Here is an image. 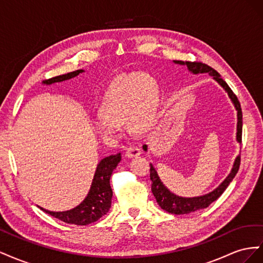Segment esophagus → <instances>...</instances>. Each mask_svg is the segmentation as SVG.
<instances>
[{
	"instance_id": "obj_1",
	"label": "esophagus",
	"mask_w": 263,
	"mask_h": 263,
	"mask_svg": "<svg viewBox=\"0 0 263 263\" xmlns=\"http://www.w3.org/2000/svg\"><path fill=\"white\" fill-rule=\"evenodd\" d=\"M139 155H140V149L138 147H129L126 149V157L127 158L138 157Z\"/></svg>"
}]
</instances>
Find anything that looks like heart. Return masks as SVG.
Listing matches in <instances>:
<instances>
[{
	"mask_svg": "<svg viewBox=\"0 0 263 263\" xmlns=\"http://www.w3.org/2000/svg\"><path fill=\"white\" fill-rule=\"evenodd\" d=\"M158 100V83L146 72H132L116 78L101 103V113L92 119L94 130L103 139L122 137L124 122L134 132H144L150 125Z\"/></svg>",
	"mask_w": 263,
	"mask_h": 263,
	"instance_id": "b5f03b06",
	"label": "heart"
}]
</instances>
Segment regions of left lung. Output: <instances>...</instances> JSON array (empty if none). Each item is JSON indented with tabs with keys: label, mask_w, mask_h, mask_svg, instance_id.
<instances>
[{
	"label": "left lung",
	"mask_w": 263,
	"mask_h": 263,
	"mask_svg": "<svg viewBox=\"0 0 263 263\" xmlns=\"http://www.w3.org/2000/svg\"><path fill=\"white\" fill-rule=\"evenodd\" d=\"M176 65L180 66H186L187 70L191 73L197 74V73H209L215 81H216L222 89L226 91L228 97L234 104L236 110H237V133H236V140L237 142L241 144V134H242V112L240 107V103L238 101L237 97L234 94V92L230 90L228 84L222 80L220 74L217 72L216 70H214L210 66L205 65L202 62H190V61H181V60H173ZM142 149L147 151V145L142 146ZM239 164H240V155H238L235 159L233 168L230 170V173L226 177V179L222 181L220 184L214 189L212 192L204 194L201 196H194V197H183L176 195L172 193L171 191L166 189V186L163 184L162 181L159 178L158 173L155 169V166L150 163V180L153 181V184H151V191H153V194L156 197L158 205L160 206L162 210L165 212L176 214V215H183V214H189L192 212H196L198 210L206 209L210 204H212L214 201H216L217 198L224 193V191L229 185V183L233 181L235 178L236 173L239 170Z\"/></svg>",
	"instance_id": "obj_1"
}]
</instances>
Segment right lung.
Masks as SVG:
<instances>
[{
	"label": "right lung",
	"mask_w": 263,
	"mask_h": 263,
	"mask_svg": "<svg viewBox=\"0 0 263 263\" xmlns=\"http://www.w3.org/2000/svg\"><path fill=\"white\" fill-rule=\"evenodd\" d=\"M83 72L84 70L82 69L77 70L67 74L51 78L49 80L44 81L43 84L50 85L53 83L70 80V79H72ZM121 160V153L102 159L97 166V170H95L89 193H87L84 200L78 206H76L74 209L65 212H50L48 210L41 208V206H37L43 212L51 215L54 218H58L62 221L67 222V224L84 226L97 221L102 216H104L110 209L113 191L109 184V179L110 176H112V172L114 171V169Z\"/></svg>",
	"instance_id": "right-lung-1"
}]
</instances>
